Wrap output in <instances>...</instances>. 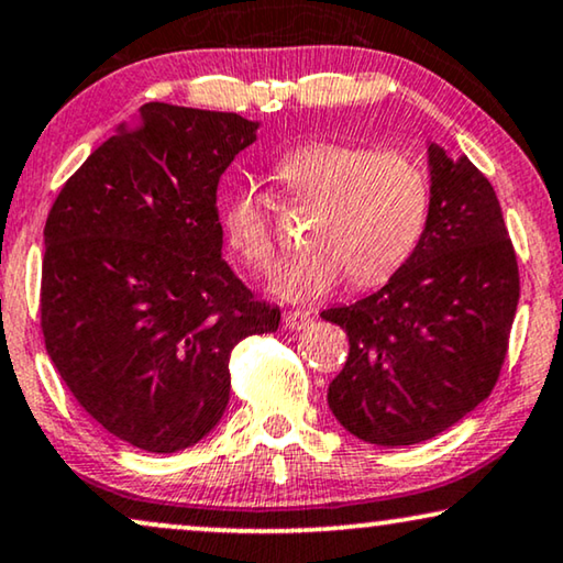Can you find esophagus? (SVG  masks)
Instances as JSON below:
<instances>
[{"label":"esophagus","mask_w":563,"mask_h":563,"mask_svg":"<svg viewBox=\"0 0 563 563\" xmlns=\"http://www.w3.org/2000/svg\"><path fill=\"white\" fill-rule=\"evenodd\" d=\"M311 321H313V316L308 313V311H288V313L283 316V327L290 329V331L306 329Z\"/></svg>","instance_id":"obj_1"}]
</instances>
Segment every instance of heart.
<instances>
[{
  "mask_svg": "<svg viewBox=\"0 0 563 563\" xmlns=\"http://www.w3.org/2000/svg\"><path fill=\"white\" fill-rule=\"evenodd\" d=\"M275 178L292 199L316 203L306 242L311 252L275 275L271 290L283 300L327 296L350 271L354 283L383 280L406 263L429 213V180L408 155L369 153L342 142H308L288 150ZM227 242L250 267L275 263L267 206L244 186L221 206Z\"/></svg>",
  "mask_w": 563,
  "mask_h": 563,
  "instance_id": "obj_1",
  "label": "heart"
}]
</instances>
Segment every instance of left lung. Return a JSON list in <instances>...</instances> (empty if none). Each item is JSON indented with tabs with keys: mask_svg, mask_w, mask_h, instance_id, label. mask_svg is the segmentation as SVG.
<instances>
[{
	"mask_svg": "<svg viewBox=\"0 0 563 563\" xmlns=\"http://www.w3.org/2000/svg\"><path fill=\"white\" fill-rule=\"evenodd\" d=\"M429 213L383 288L321 316L350 336L329 408L377 446L429 441L493 393L520 283L495 188L466 155L426 142Z\"/></svg>",
	"mask_w": 563,
	"mask_h": 563,
	"instance_id": "obj_1",
	"label": "left lung"
}]
</instances>
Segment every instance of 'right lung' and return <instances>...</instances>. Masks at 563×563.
I'll list each match as a JSON object with an SVG mask.
<instances>
[{"label": "right lung", "instance_id": "1", "mask_svg": "<svg viewBox=\"0 0 563 563\" xmlns=\"http://www.w3.org/2000/svg\"><path fill=\"white\" fill-rule=\"evenodd\" d=\"M260 122L150 101L60 188L45 221L47 357L86 413L132 446L199 443L229 402V354L271 334L221 260L217 186Z\"/></svg>", "mask_w": 563, "mask_h": 563}]
</instances>
